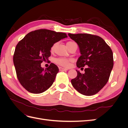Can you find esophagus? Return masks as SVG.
<instances>
[{"mask_svg": "<svg viewBox=\"0 0 128 128\" xmlns=\"http://www.w3.org/2000/svg\"><path fill=\"white\" fill-rule=\"evenodd\" d=\"M59 70L62 72V71H65V70H67L68 69H66V68H62V67H59Z\"/></svg>", "mask_w": 128, "mask_h": 128, "instance_id": "34e87169", "label": "esophagus"}]
</instances>
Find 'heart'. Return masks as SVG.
Returning <instances> with one entry per match:
<instances>
[{
    "instance_id": "1",
    "label": "heart",
    "mask_w": 128,
    "mask_h": 128,
    "mask_svg": "<svg viewBox=\"0 0 128 128\" xmlns=\"http://www.w3.org/2000/svg\"><path fill=\"white\" fill-rule=\"evenodd\" d=\"M74 42H72V41L68 42H67V46H68V45L74 43ZM56 46V44H54L52 46L51 48V50L52 52H53ZM70 61H71V60L70 59H68V58H58V59L56 60V62L57 64L61 66L65 67H67L69 66V65H70Z\"/></svg>"
}]
</instances>
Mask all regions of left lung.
<instances>
[{
    "mask_svg": "<svg viewBox=\"0 0 128 128\" xmlns=\"http://www.w3.org/2000/svg\"><path fill=\"white\" fill-rule=\"evenodd\" d=\"M68 36L80 48L81 56L76 62L77 67H86L84 74L76 70V77L71 80L72 86L83 95L96 94L109 80L114 65L113 52L98 36L88 34H68Z\"/></svg>",
    "mask_w": 128,
    "mask_h": 128,
    "instance_id": "1",
    "label": "left lung"
}]
</instances>
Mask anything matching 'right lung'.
<instances>
[{"instance_id": "1", "label": "right lung", "mask_w": 128, "mask_h": 128, "mask_svg": "<svg viewBox=\"0 0 128 128\" xmlns=\"http://www.w3.org/2000/svg\"><path fill=\"white\" fill-rule=\"evenodd\" d=\"M66 37L65 33L41 29L28 33L18 42L13 62L18 79L26 90L41 94L53 84L59 68L51 63L44 69L40 64L48 60L52 46Z\"/></svg>"}]
</instances>
